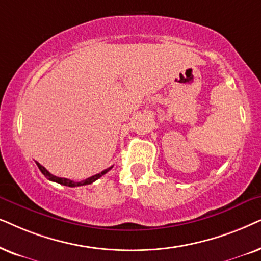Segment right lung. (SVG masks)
Here are the masks:
<instances>
[{
    "label": "right lung",
    "instance_id": "obj_1",
    "mask_svg": "<svg viewBox=\"0 0 261 261\" xmlns=\"http://www.w3.org/2000/svg\"><path fill=\"white\" fill-rule=\"evenodd\" d=\"M36 163H37L38 168L40 169V172L43 173V174H44L45 176H46V178H47L48 180H51V181H55V182L61 184V185L69 186V187H76V186L89 185V184L94 182L95 180H98L99 178H101V176H102L103 174H106L107 172L111 171V169H112V167H113V166H112V167H109V168L105 169V171H102L101 173H99V174H95V175L90 176V178L86 179V180H82V181H74V180H70V179H67V178H58V176H56V175H54V174H51V173L48 172L47 169L45 168V167L41 166L40 163H38V162H36Z\"/></svg>",
    "mask_w": 261,
    "mask_h": 261
}]
</instances>
